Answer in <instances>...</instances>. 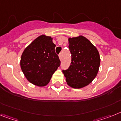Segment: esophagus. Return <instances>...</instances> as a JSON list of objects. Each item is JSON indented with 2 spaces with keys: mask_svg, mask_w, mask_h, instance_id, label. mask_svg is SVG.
<instances>
[{
  "mask_svg": "<svg viewBox=\"0 0 121 121\" xmlns=\"http://www.w3.org/2000/svg\"><path fill=\"white\" fill-rule=\"evenodd\" d=\"M59 57L60 60H61L62 59V53H60L59 55Z\"/></svg>",
  "mask_w": 121,
  "mask_h": 121,
  "instance_id": "34e87169",
  "label": "esophagus"
}]
</instances>
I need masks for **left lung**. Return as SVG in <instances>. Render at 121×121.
I'll list each match as a JSON object with an SVG mask.
<instances>
[{"label": "left lung", "instance_id": "8db88e82", "mask_svg": "<svg viewBox=\"0 0 121 121\" xmlns=\"http://www.w3.org/2000/svg\"><path fill=\"white\" fill-rule=\"evenodd\" d=\"M72 57L70 65L62 72L67 84L81 88L90 83L98 72L100 57L97 49L83 36L69 38Z\"/></svg>", "mask_w": 121, "mask_h": 121}]
</instances>
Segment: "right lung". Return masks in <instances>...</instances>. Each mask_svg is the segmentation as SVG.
<instances>
[{
  "mask_svg": "<svg viewBox=\"0 0 121 121\" xmlns=\"http://www.w3.org/2000/svg\"><path fill=\"white\" fill-rule=\"evenodd\" d=\"M56 45L50 36L38 37L24 50L20 66L27 80L39 86H46L60 65Z\"/></svg>",
  "mask_w": 121,
  "mask_h": 121,
  "instance_id": "obj_1",
  "label": "right lung"
}]
</instances>
